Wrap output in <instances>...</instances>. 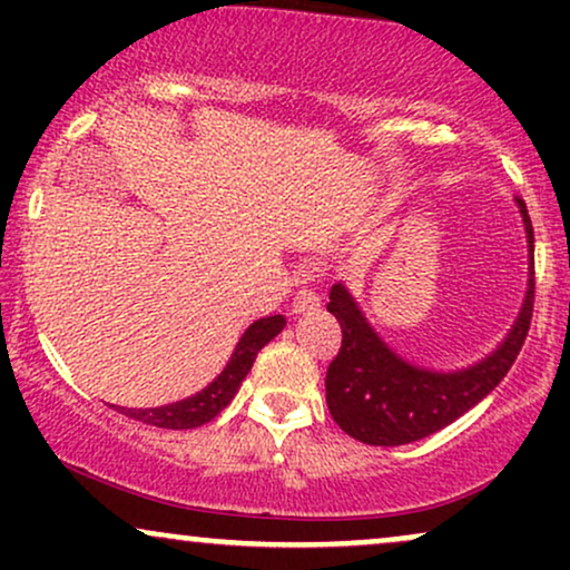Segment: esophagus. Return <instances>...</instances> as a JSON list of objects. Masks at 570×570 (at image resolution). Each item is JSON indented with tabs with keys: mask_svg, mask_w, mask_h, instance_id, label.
Listing matches in <instances>:
<instances>
[{
	"mask_svg": "<svg viewBox=\"0 0 570 570\" xmlns=\"http://www.w3.org/2000/svg\"><path fill=\"white\" fill-rule=\"evenodd\" d=\"M322 305V297H318L313 289H299L294 294L292 299V311L294 313H305V311H316V307Z\"/></svg>",
	"mask_w": 570,
	"mask_h": 570,
	"instance_id": "esophagus-1",
	"label": "esophagus"
}]
</instances>
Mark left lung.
I'll list each match as a JSON object with an SVG mask.
<instances>
[{
	"mask_svg": "<svg viewBox=\"0 0 570 570\" xmlns=\"http://www.w3.org/2000/svg\"><path fill=\"white\" fill-rule=\"evenodd\" d=\"M517 203L533 252L531 217L525 203L520 198ZM533 276L535 271L531 267L525 303L501 348L485 362L448 375L402 362L364 322L362 311L343 289V284L332 286L326 311L340 322L343 343L326 370V407L337 426L364 444L396 448V444L423 440L472 410L503 381L525 343L533 318Z\"/></svg>",
	"mask_w": 570,
	"mask_h": 570,
	"instance_id": "8db88e82",
	"label": "left lung"
}]
</instances>
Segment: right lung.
<instances>
[{
	"label": "right lung",
	"mask_w": 570,
	"mask_h": 570,
	"mask_svg": "<svg viewBox=\"0 0 570 570\" xmlns=\"http://www.w3.org/2000/svg\"><path fill=\"white\" fill-rule=\"evenodd\" d=\"M286 318L284 316H267L254 322L248 330L240 335L238 345H235L230 362L225 364V370L219 372L217 381H212L206 389L198 391L195 396L179 399V402L163 404V407H149V410H128L117 407L122 415L134 417V421L147 423V426L158 429H198L203 423L214 421L227 404L233 402V396L238 394L240 383L252 370L257 353L271 343L273 337L284 330Z\"/></svg>",
	"instance_id": "obj_1"
}]
</instances>
